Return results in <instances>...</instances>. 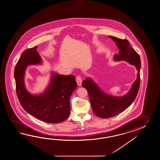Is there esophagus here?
Listing matches in <instances>:
<instances>
[{
    "mask_svg": "<svg viewBox=\"0 0 160 160\" xmlns=\"http://www.w3.org/2000/svg\"><path fill=\"white\" fill-rule=\"evenodd\" d=\"M76 81L77 82V84L78 86H81L82 82V79L80 76H77L76 78Z\"/></svg>",
    "mask_w": 160,
    "mask_h": 160,
    "instance_id": "esophagus-1",
    "label": "esophagus"
}]
</instances>
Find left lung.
<instances>
[{"label":"left lung","mask_w":160,"mask_h":160,"mask_svg":"<svg viewBox=\"0 0 160 160\" xmlns=\"http://www.w3.org/2000/svg\"><path fill=\"white\" fill-rule=\"evenodd\" d=\"M109 37L116 42L119 50L118 54L114 55V59L117 61H125L134 65L138 72L137 79L129 92L122 97H115L106 93L89 77L82 82V86L88 92L93 112L97 117L102 118L112 117L127 109L136 99L140 85L141 59L139 55L131 47L128 40L112 36Z\"/></svg>","instance_id":"1"}]
</instances>
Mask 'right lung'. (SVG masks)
Segmentation results:
<instances>
[{"instance_id":"right-lung-1","label":"right lung","mask_w":160,"mask_h":160,"mask_svg":"<svg viewBox=\"0 0 160 160\" xmlns=\"http://www.w3.org/2000/svg\"><path fill=\"white\" fill-rule=\"evenodd\" d=\"M37 48L23 51L14 70L18 98L24 110L31 116L46 122L61 123L70 114V99L77 87L75 77L52 72L48 86L42 93L34 95L28 92L24 84L27 66L42 63Z\"/></svg>"}]
</instances>
